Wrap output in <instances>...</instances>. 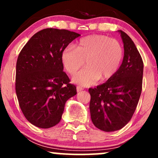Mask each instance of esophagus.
<instances>
[{"mask_svg":"<svg viewBox=\"0 0 158 158\" xmlns=\"http://www.w3.org/2000/svg\"><path fill=\"white\" fill-rule=\"evenodd\" d=\"M76 88H77V92H80V91H81V90H83V88L82 87H80V86H77Z\"/></svg>","mask_w":158,"mask_h":158,"instance_id":"esophagus-1","label":"esophagus"}]
</instances>
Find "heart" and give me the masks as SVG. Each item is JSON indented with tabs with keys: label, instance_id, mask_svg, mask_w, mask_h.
Here are the masks:
<instances>
[{
	"label": "heart",
	"instance_id": "1",
	"mask_svg": "<svg viewBox=\"0 0 158 158\" xmlns=\"http://www.w3.org/2000/svg\"><path fill=\"white\" fill-rule=\"evenodd\" d=\"M124 48L114 39L101 34H93L82 38L75 49L68 47L62 50L61 61L71 75H75L85 64L87 67L73 78L75 83L90 86L98 79L106 81L117 72L124 59Z\"/></svg>",
	"mask_w": 158,
	"mask_h": 158
}]
</instances>
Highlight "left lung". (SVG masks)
Instances as JSON below:
<instances>
[{"mask_svg": "<svg viewBox=\"0 0 158 158\" xmlns=\"http://www.w3.org/2000/svg\"><path fill=\"white\" fill-rule=\"evenodd\" d=\"M124 56L115 75L106 83L89 88L90 112L95 127L104 131L119 130L132 117L142 88L143 61L135 43L119 30Z\"/></svg>", "mask_w": 158, "mask_h": 158, "instance_id": "obj_1", "label": "left lung"}]
</instances>
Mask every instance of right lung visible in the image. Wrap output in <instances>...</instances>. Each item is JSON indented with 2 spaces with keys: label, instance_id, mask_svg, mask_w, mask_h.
Wrapping results in <instances>:
<instances>
[{
  "label": "right lung",
  "instance_id": "right-lung-1",
  "mask_svg": "<svg viewBox=\"0 0 158 158\" xmlns=\"http://www.w3.org/2000/svg\"><path fill=\"white\" fill-rule=\"evenodd\" d=\"M80 36L66 29H42L19 53L16 96L23 115L34 126L48 129L57 124L66 101L77 94L76 87L63 71L61 53Z\"/></svg>",
  "mask_w": 158,
  "mask_h": 158
}]
</instances>
